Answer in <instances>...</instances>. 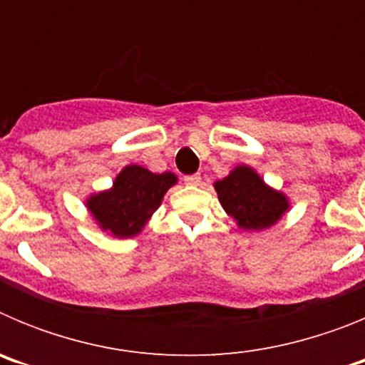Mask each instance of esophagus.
<instances>
[{
    "label": "esophagus",
    "mask_w": 365,
    "mask_h": 365,
    "mask_svg": "<svg viewBox=\"0 0 365 365\" xmlns=\"http://www.w3.org/2000/svg\"><path fill=\"white\" fill-rule=\"evenodd\" d=\"M185 182L188 186H199L201 185V175H197V173H195V175L185 177Z\"/></svg>",
    "instance_id": "34e87169"
}]
</instances>
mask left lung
Wrapping results in <instances>:
<instances>
[{
  "mask_svg": "<svg viewBox=\"0 0 365 365\" xmlns=\"http://www.w3.org/2000/svg\"><path fill=\"white\" fill-rule=\"evenodd\" d=\"M214 188L222 210L248 232L274 227L291 208V199L282 190L267 185L248 164L235 166L225 179L215 180Z\"/></svg>",
  "mask_w": 365,
  "mask_h": 365,
  "instance_id": "obj_1",
  "label": "left lung"
}]
</instances>
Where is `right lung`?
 <instances>
[{
    "instance_id": "obj_1",
    "label": "right lung",
    "mask_w": 365,
    "mask_h": 365,
    "mask_svg": "<svg viewBox=\"0 0 365 365\" xmlns=\"http://www.w3.org/2000/svg\"><path fill=\"white\" fill-rule=\"evenodd\" d=\"M177 180L172 172L153 173L138 164H128L115 177L111 188L91 193L86 199L87 212L96 227L111 237H135L144 230Z\"/></svg>"
}]
</instances>
